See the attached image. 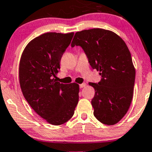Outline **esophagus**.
Segmentation results:
<instances>
[{"mask_svg": "<svg viewBox=\"0 0 152 152\" xmlns=\"http://www.w3.org/2000/svg\"><path fill=\"white\" fill-rule=\"evenodd\" d=\"M86 86V84L85 83H82V84H80V85H79V88H83V87H85Z\"/></svg>", "mask_w": 152, "mask_h": 152, "instance_id": "obj_1", "label": "esophagus"}]
</instances>
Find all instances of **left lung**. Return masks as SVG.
I'll use <instances>...</instances> for the list:
<instances>
[{"instance_id":"obj_1","label":"left lung","mask_w":152,"mask_h":152,"mask_svg":"<svg viewBox=\"0 0 152 152\" xmlns=\"http://www.w3.org/2000/svg\"><path fill=\"white\" fill-rule=\"evenodd\" d=\"M80 46L93 69L100 71L91 104L94 116L102 124L114 125L128 111L132 100L135 70L124 41L114 32L93 28L75 34L71 47Z\"/></svg>"}]
</instances>
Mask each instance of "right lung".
<instances>
[{"mask_svg":"<svg viewBox=\"0 0 152 152\" xmlns=\"http://www.w3.org/2000/svg\"><path fill=\"white\" fill-rule=\"evenodd\" d=\"M74 33L48 32L32 39L21 56L19 79L26 100L53 125L70 120L79 102V85L56 82L55 74Z\"/></svg>","mask_w":152,"mask_h":152,"instance_id":"obj_1","label":"right lung"}]
</instances>
